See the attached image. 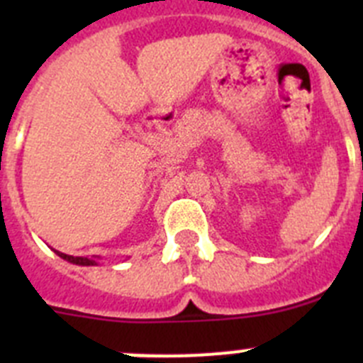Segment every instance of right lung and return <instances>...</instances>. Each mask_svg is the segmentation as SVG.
<instances>
[{
	"instance_id": "obj_1",
	"label": "right lung",
	"mask_w": 363,
	"mask_h": 363,
	"mask_svg": "<svg viewBox=\"0 0 363 363\" xmlns=\"http://www.w3.org/2000/svg\"><path fill=\"white\" fill-rule=\"evenodd\" d=\"M56 255L60 256V258L67 259V262L76 265H98V259H99V256H96V258H86V256H69L65 255V252H60V251H56Z\"/></svg>"
}]
</instances>
